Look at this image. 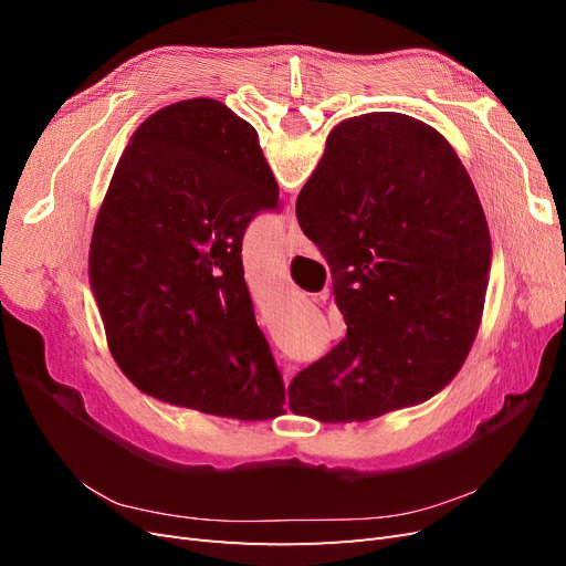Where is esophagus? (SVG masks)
<instances>
[{
    "mask_svg": "<svg viewBox=\"0 0 566 566\" xmlns=\"http://www.w3.org/2000/svg\"><path fill=\"white\" fill-rule=\"evenodd\" d=\"M297 224L293 221V224H290V231H287V235H285V254H295L297 252Z\"/></svg>",
    "mask_w": 566,
    "mask_h": 566,
    "instance_id": "obj_1",
    "label": "esophagus"
}]
</instances>
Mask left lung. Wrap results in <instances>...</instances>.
<instances>
[{"instance_id":"1","label":"left lung","mask_w":566,"mask_h":566,"mask_svg":"<svg viewBox=\"0 0 566 566\" xmlns=\"http://www.w3.org/2000/svg\"><path fill=\"white\" fill-rule=\"evenodd\" d=\"M276 208L254 127L221 101H177L132 134L94 224L90 285L117 368L146 397L283 416L241 256L252 217Z\"/></svg>"}]
</instances>
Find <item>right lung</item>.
Returning <instances> with one entry per match:
<instances>
[{
    "instance_id": "obj_1",
    "label": "right lung",
    "mask_w": 566,
    "mask_h": 566,
    "mask_svg": "<svg viewBox=\"0 0 566 566\" xmlns=\"http://www.w3.org/2000/svg\"><path fill=\"white\" fill-rule=\"evenodd\" d=\"M297 221L331 266L347 337L295 375L290 410L364 422L432 399L465 364L491 273L486 217L451 144L403 113L347 119Z\"/></svg>"
}]
</instances>
